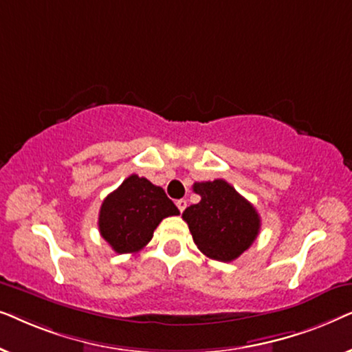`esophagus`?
Wrapping results in <instances>:
<instances>
[{"mask_svg":"<svg viewBox=\"0 0 352 352\" xmlns=\"http://www.w3.org/2000/svg\"><path fill=\"white\" fill-rule=\"evenodd\" d=\"M176 206H177V210H179V211H181V213H182V211H184V210H186V206H187V201H186L184 199L177 200V201H176Z\"/></svg>","mask_w":352,"mask_h":352,"instance_id":"1","label":"esophagus"}]
</instances>
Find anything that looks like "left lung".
Wrapping results in <instances>:
<instances>
[{"label":"left lung","instance_id":"1","mask_svg":"<svg viewBox=\"0 0 352 352\" xmlns=\"http://www.w3.org/2000/svg\"><path fill=\"white\" fill-rule=\"evenodd\" d=\"M199 204L187 206L182 219L201 253L216 261H234L256 240L261 219L254 206L229 182H195Z\"/></svg>","mask_w":352,"mask_h":352}]
</instances>
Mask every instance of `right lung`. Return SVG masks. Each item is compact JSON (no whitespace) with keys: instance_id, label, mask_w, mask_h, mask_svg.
Listing matches in <instances>:
<instances>
[{"instance_id":"right-lung-1","label":"right lung","mask_w":352,"mask_h":352,"mask_svg":"<svg viewBox=\"0 0 352 352\" xmlns=\"http://www.w3.org/2000/svg\"><path fill=\"white\" fill-rule=\"evenodd\" d=\"M179 214L162 187L131 175L105 197L99 211V232L117 253H136L151 242L163 218Z\"/></svg>"}]
</instances>
